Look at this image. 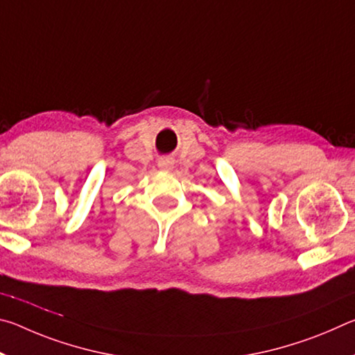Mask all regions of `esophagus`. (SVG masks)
Here are the masks:
<instances>
[{"label": "esophagus", "mask_w": 355, "mask_h": 355, "mask_svg": "<svg viewBox=\"0 0 355 355\" xmlns=\"http://www.w3.org/2000/svg\"><path fill=\"white\" fill-rule=\"evenodd\" d=\"M158 167H159V169L163 171V172H171V171L173 169V159H171V158L159 159Z\"/></svg>", "instance_id": "obj_1"}]
</instances>
